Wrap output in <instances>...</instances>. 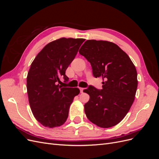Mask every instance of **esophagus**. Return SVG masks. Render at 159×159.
<instances>
[{"label":"esophagus","mask_w":159,"mask_h":159,"mask_svg":"<svg viewBox=\"0 0 159 159\" xmlns=\"http://www.w3.org/2000/svg\"><path fill=\"white\" fill-rule=\"evenodd\" d=\"M80 93H83L84 91L85 90V88H80Z\"/></svg>","instance_id":"1"}]
</instances>
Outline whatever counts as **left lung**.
Listing matches in <instances>:
<instances>
[{
	"label": "left lung",
	"mask_w": 159,
	"mask_h": 159,
	"mask_svg": "<svg viewBox=\"0 0 159 159\" xmlns=\"http://www.w3.org/2000/svg\"><path fill=\"white\" fill-rule=\"evenodd\" d=\"M92 68L95 78H102V89L89 85L84 91L89 95L84 105L91 122L109 128L121 122L134 102L137 88V73L125 52L113 42L88 40L79 50Z\"/></svg>",
	"instance_id": "left-lung-1"
}]
</instances>
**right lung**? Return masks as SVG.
<instances>
[{"label": "right lung", "instance_id": "1", "mask_svg": "<svg viewBox=\"0 0 159 159\" xmlns=\"http://www.w3.org/2000/svg\"><path fill=\"white\" fill-rule=\"evenodd\" d=\"M84 41L60 38L45 46L32 61L26 80L28 100L34 116L43 126L60 127L68 117L70 105L80 89L62 87L60 80L68 81L66 70Z\"/></svg>", "mask_w": 159, "mask_h": 159}]
</instances>
